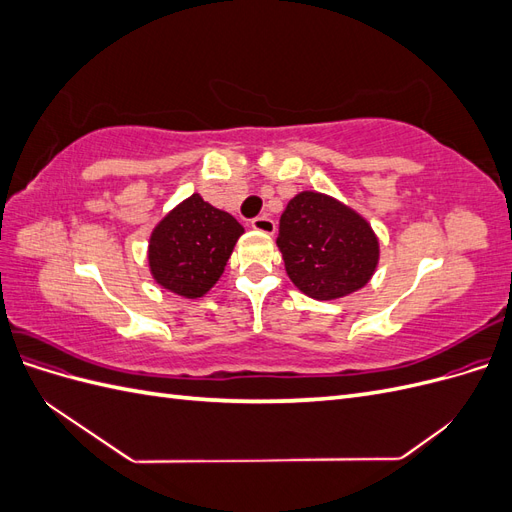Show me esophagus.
Returning a JSON list of instances; mask_svg holds the SVG:
<instances>
[{"label":"esophagus","mask_w":512,"mask_h":512,"mask_svg":"<svg viewBox=\"0 0 512 512\" xmlns=\"http://www.w3.org/2000/svg\"><path fill=\"white\" fill-rule=\"evenodd\" d=\"M252 228L262 232V235H273V232H275V222L269 218V215H258V218L252 220Z\"/></svg>","instance_id":"esophagus-1"}]
</instances>
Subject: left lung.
Returning <instances> with one entry per match:
<instances>
[{
	"mask_svg": "<svg viewBox=\"0 0 512 512\" xmlns=\"http://www.w3.org/2000/svg\"><path fill=\"white\" fill-rule=\"evenodd\" d=\"M275 243L290 282L316 301L361 290L380 262V239L371 224L339 198L316 190L290 198Z\"/></svg>",
	"mask_w": 512,
	"mask_h": 512,
	"instance_id": "obj_1",
	"label": "left lung"
}]
</instances>
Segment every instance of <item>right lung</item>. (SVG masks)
<instances>
[{
	"instance_id": "obj_1",
	"label": "right lung",
	"mask_w": 512,
	"mask_h": 512,
	"mask_svg": "<svg viewBox=\"0 0 512 512\" xmlns=\"http://www.w3.org/2000/svg\"><path fill=\"white\" fill-rule=\"evenodd\" d=\"M243 226L230 213L192 194L170 209L149 235L153 282L183 299H200L218 284Z\"/></svg>"
}]
</instances>
